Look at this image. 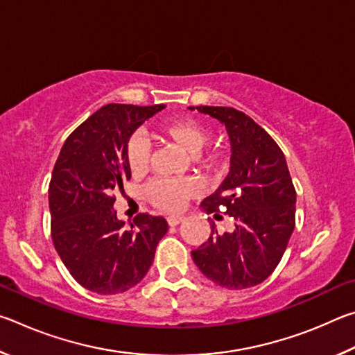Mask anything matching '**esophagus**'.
Returning <instances> with one entry per match:
<instances>
[{
	"mask_svg": "<svg viewBox=\"0 0 355 355\" xmlns=\"http://www.w3.org/2000/svg\"><path fill=\"white\" fill-rule=\"evenodd\" d=\"M183 216H169V218H167V224H169L171 227H175V225H178L180 222H183Z\"/></svg>",
	"mask_w": 355,
	"mask_h": 355,
	"instance_id": "34e87169",
	"label": "esophagus"
}]
</instances>
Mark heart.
<instances>
[{
    "label": "heart",
    "mask_w": 355,
    "mask_h": 355,
    "mask_svg": "<svg viewBox=\"0 0 355 355\" xmlns=\"http://www.w3.org/2000/svg\"><path fill=\"white\" fill-rule=\"evenodd\" d=\"M159 133L182 147L184 152L194 155L196 164L203 171L218 172L227 163V153L222 148H213L202 153L209 139L208 130L194 119L184 117L166 122L159 127ZM150 146L141 133H135L125 144V163L133 175H142L148 169ZM196 182L192 180H153L150 182L144 194L147 200L156 208L167 213H178L184 208L186 202L197 194Z\"/></svg>",
    "instance_id": "obj_1"
}]
</instances>
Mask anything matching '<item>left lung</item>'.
<instances>
[{
  "instance_id": "left-lung-1",
  "label": "left lung",
  "mask_w": 355,
  "mask_h": 355,
  "mask_svg": "<svg viewBox=\"0 0 355 355\" xmlns=\"http://www.w3.org/2000/svg\"><path fill=\"white\" fill-rule=\"evenodd\" d=\"M196 110L218 119L230 137V172L202 207L216 218L225 207L233 232L220 235L213 224L208 241L191 255L216 285L244 290L266 280L284 257L296 225V189L284 152L249 116L227 106Z\"/></svg>"
}]
</instances>
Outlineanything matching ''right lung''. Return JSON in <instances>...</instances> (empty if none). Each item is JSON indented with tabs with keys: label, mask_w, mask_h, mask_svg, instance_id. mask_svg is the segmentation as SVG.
Segmentation results:
<instances>
[{
	"label": "right lung",
	"mask_w": 355,
	"mask_h": 355,
	"mask_svg": "<svg viewBox=\"0 0 355 355\" xmlns=\"http://www.w3.org/2000/svg\"><path fill=\"white\" fill-rule=\"evenodd\" d=\"M164 107H100L65 139L53 167L48 188L53 244L71 277L89 291L119 294L139 284L166 235L163 216L137 214L123 228L112 208V192L131 178L125 144Z\"/></svg>",
	"instance_id": "add662e5"
}]
</instances>
